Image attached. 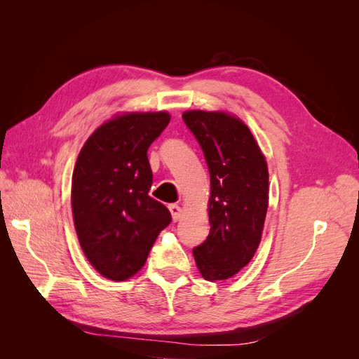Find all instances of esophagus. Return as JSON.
<instances>
[{
  "instance_id": "34e87169",
  "label": "esophagus",
  "mask_w": 359,
  "mask_h": 359,
  "mask_svg": "<svg viewBox=\"0 0 359 359\" xmlns=\"http://www.w3.org/2000/svg\"><path fill=\"white\" fill-rule=\"evenodd\" d=\"M169 211H170V214H172V220H173V222H178V220L181 219L182 210H181L180 205H177V203L169 205Z\"/></svg>"
}]
</instances>
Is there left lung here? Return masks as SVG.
Masks as SVG:
<instances>
[{
    "label": "left lung",
    "instance_id": "1",
    "mask_svg": "<svg viewBox=\"0 0 359 359\" xmlns=\"http://www.w3.org/2000/svg\"><path fill=\"white\" fill-rule=\"evenodd\" d=\"M182 119L208 165L210 235L193 248L205 280H226L253 259L268 210L266 160L250 128L224 112L187 111Z\"/></svg>",
    "mask_w": 359,
    "mask_h": 359
}]
</instances>
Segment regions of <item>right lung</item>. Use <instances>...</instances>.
I'll list each match as a JSON object with an SVG mask.
<instances>
[{
    "mask_svg": "<svg viewBox=\"0 0 359 359\" xmlns=\"http://www.w3.org/2000/svg\"><path fill=\"white\" fill-rule=\"evenodd\" d=\"M168 112L116 115L88 137L72 178V211L90 264L115 281L147 262L169 210L148 194L153 184L147 151L168 127Z\"/></svg>",
    "mask_w": 359,
    "mask_h": 359,
    "instance_id": "1",
    "label": "right lung"
}]
</instances>
